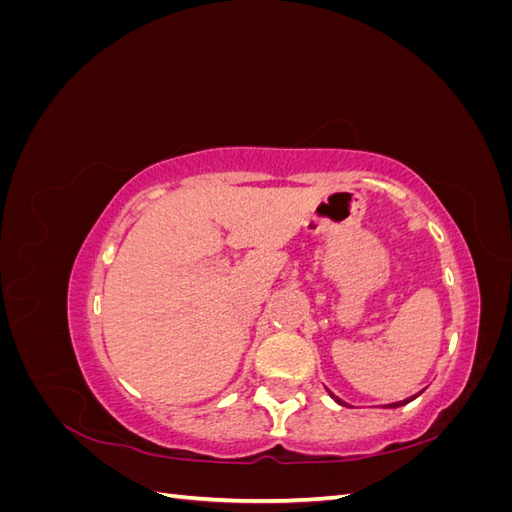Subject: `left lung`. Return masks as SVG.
Instances as JSON below:
<instances>
[{"label":"left lung","mask_w":512,"mask_h":512,"mask_svg":"<svg viewBox=\"0 0 512 512\" xmlns=\"http://www.w3.org/2000/svg\"><path fill=\"white\" fill-rule=\"evenodd\" d=\"M329 395L337 401V404H342V406H346V401H342V399H339V397H335L331 391H329ZM418 397V393L416 395H412V397H408V399H404V401H395V404H389V406H386V408H399V406H406V404H410V401L412 399H416Z\"/></svg>","instance_id":"1"}]
</instances>
